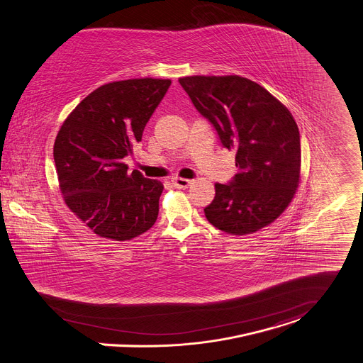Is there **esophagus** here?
Returning a JSON list of instances; mask_svg holds the SVG:
<instances>
[{
	"label": "esophagus",
	"instance_id": "obj_1",
	"mask_svg": "<svg viewBox=\"0 0 363 363\" xmlns=\"http://www.w3.org/2000/svg\"><path fill=\"white\" fill-rule=\"evenodd\" d=\"M172 183H173V186H174L176 189H187V187L191 184V180H189V179H182V177H174V179L172 180Z\"/></svg>",
	"mask_w": 363,
	"mask_h": 363
}]
</instances>
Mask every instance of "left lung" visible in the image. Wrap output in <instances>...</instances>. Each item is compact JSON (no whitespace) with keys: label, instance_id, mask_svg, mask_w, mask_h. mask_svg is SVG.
Segmentation results:
<instances>
[{"label":"left lung","instance_id":"8db88e82","mask_svg":"<svg viewBox=\"0 0 363 363\" xmlns=\"http://www.w3.org/2000/svg\"><path fill=\"white\" fill-rule=\"evenodd\" d=\"M179 83L198 112L235 151L230 184H215L203 209L216 229L244 235L274 222L296 196L301 143L291 112L258 83L237 76H186Z\"/></svg>","mask_w":363,"mask_h":363}]
</instances>
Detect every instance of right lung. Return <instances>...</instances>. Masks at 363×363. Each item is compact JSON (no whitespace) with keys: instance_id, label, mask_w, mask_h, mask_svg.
<instances>
[{"instance_id":"obj_1","label":"right lung","mask_w":363,"mask_h":363,"mask_svg":"<svg viewBox=\"0 0 363 363\" xmlns=\"http://www.w3.org/2000/svg\"><path fill=\"white\" fill-rule=\"evenodd\" d=\"M169 79H129L104 84L66 118L54 161L66 206L99 237L128 241L157 222L164 184L128 172L144 128L165 97Z\"/></svg>"}]
</instances>
